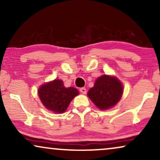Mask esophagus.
Segmentation results:
<instances>
[{"label":"esophagus","instance_id":"obj_1","mask_svg":"<svg viewBox=\"0 0 160 160\" xmlns=\"http://www.w3.org/2000/svg\"><path fill=\"white\" fill-rule=\"evenodd\" d=\"M80 92H82V94H86L87 92V89L84 88V87H82V88H80Z\"/></svg>","mask_w":160,"mask_h":160}]
</instances>
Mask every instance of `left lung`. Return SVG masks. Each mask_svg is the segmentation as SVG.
Instances as JSON below:
<instances>
[{
  "instance_id": "left-lung-1",
  "label": "left lung",
  "mask_w": 160,
  "mask_h": 160,
  "mask_svg": "<svg viewBox=\"0 0 160 160\" xmlns=\"http://www.w3.org/2000/svg\"><path fill=\"white\" fill-rule=\"evenodd\" d=\"M123 93L122 83L116 77L102 76L98 78L92 88L88 92L89 98L101 110L114 106Z\"/></svg>"
}]
</instances>
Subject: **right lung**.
Instances as JSON below:
<instances>
[{"mask_svg":"<svg viewBox=\"0 0 160 160\" xmlns=\"http://www.w3.org/2000/svg\"><path fill=\"white\" fill-rule=\"evenodd\" d=\"M78 91L73 87L65 88L62 81L55 79L42 85L38 89L39 98L48 110L55 113H62Z\"/></svg>","mask_w":160,"mask_h":160,"instance_id":"right-lung-1","label":"right lung"}]
</instances>
